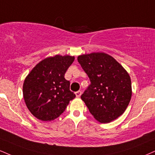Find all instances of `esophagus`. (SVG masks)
Wrapping results in <instances>:
<instances>
[{
  "instance_id": "1",
  "label": "esophagus",
  "mask_w": 155,
  "mask_h": 155,
  "mask_svg": "<svg viewBox=\"0 0 155 155\" xmlns=\"http://www.w3.org/2000/svg\"><path fill=\"white\" fill-rule=\"evenodd\" d=\"M81 93H82V92H81V91H77V92H76L75 94H76V97H79L81 95Z\"/></svg>"
}]
</instances>
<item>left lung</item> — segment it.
<instances>
[{
    "label": "left lung",
    "mask_w": 155,
    "mask_h": 155,
    "mask_svg": "<svg viewBox=\"0 0 155 155\" xmlns=\"http://www.w3.org/2000/svg\"><path fill=\"white\" fill-rule=\"evenodd\" d=\"M90 80L81 98L99 122L109 123L124 113L131 98L129 74L113 57L105 53L78 56Z\"/></svg>",
    "instance_id": "1"
}]
</instances>
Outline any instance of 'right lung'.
<instances>
[{
	"instance_id": "add662e5",
	"label": "right lung",
	"mask_w": 155,
	"mask_h": 155,
	"mask_svg": "<svg viewBox=\"0 0 155 155\" xmlns=\"http://www.w3.org/2000/svg\"><path fill=\"white\" fill-rule=\"evenodd\" d=\"M74 56L56 55L37 63L26 77L23 95L26 105L37 119L50 121L65 111L75 97L69 81L64 78Z\"/></svg>"
}]
</instances>
